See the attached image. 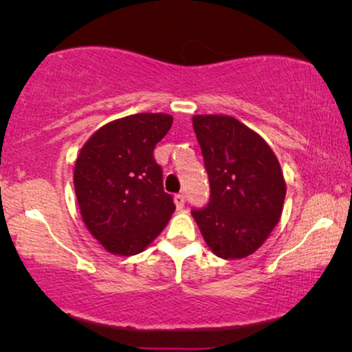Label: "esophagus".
<instances>
[{
	"instance_id": "obj_1",
	"label": "esophagus",
	"mask_w": 352,
	"mask_h": 352,
	"mask_svg": "<svg viewBox=\"0 0 352 352\" xmlns=\"http://www.w3.org/2000/svg\"><path fill=\"white\" fill-rule=\"evenodd\" d=\"M175 205H176V208H177V210H182V208H184V205H186V197L182 195V194H177V195H175Z\"/></svg>"
}]
</instances>
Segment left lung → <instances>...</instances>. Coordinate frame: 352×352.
<instances>
[{
	"label": "left lung",
	"instance_id": "1",
	"mask_svg": "<svg viewBox=\"0 0 352 352\" xmlns=\"http://www.w3.org/2000/svg\"><path fill=\"white\" fill-rule=\"evenodd\" d=\"M197 141L210 179V201L192 210L216 256L242 259L266 242L282 216L287 184L276 153L256 131L229 115H195Z\"/></svg>",
	"mask_w": 352,
	"mask_h": 352
}]
</instances>
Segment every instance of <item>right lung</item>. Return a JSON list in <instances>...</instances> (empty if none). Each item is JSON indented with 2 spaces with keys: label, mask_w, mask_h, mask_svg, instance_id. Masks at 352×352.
Here are the masks:
<instances>
[{
  "label": "right lung",
  "mask_w": 352,
  "mask_h": 352,
  "mask_svg": "<svg viewBox=\"0 0 352 352\" xmlns=\"http://www.w3.org/2000/svg\"><path fill=\"white\" fill-rule=\"evenodd\" d=\"M168 113H136L99 128L76 157L75 195L89 234L118 256L146 250L176 206L163 190L153 148L170 131Z\"/></svg>",
  "instance_id": "obj_1"
}]
</instances>
